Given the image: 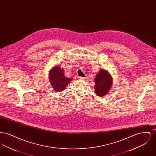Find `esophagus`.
<instances>
[{
  "label": "esophagus",
  "instance_id": "obj_1",
  "mask_svg": "<svg viewBox=\"0 0 156 156\" xmlns=\"http://www.w3.org/2000/svg\"><path fill=\"white\" fill-rule=\"evenodd\" d=\"M78 79L81 80H87V77H82V76H80V77H78Z\"/></svg>",
  "mask_w": 156,
  "mask_h": 156
}]
</instances>
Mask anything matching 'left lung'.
Here are the masks:
<instances>
[{
  "label": "left lung",
  "instance_id": "left-lung-1",
  "mask_svg": "<svg viewBox=\"0 0 156 156\" xmlns=\"http://www.w3.org/2000/svg\"><path fill=\"white\" fill-rule=\"evenodd\" d=\"M95 93L99 97L106 95L111 88L112 80L111 76L105 69L101 70L95 79Z\"/></svg>",
  "mask_w": 156,
  "mask_h": 156
}]
</instances>
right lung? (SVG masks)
<instances>
[{"label":"right lung","mask_w":156,"mask_h":156,"mask_svg":"<svg viewBox=\"0 0 156 156\" xmlns=\"http://www.w3.org/2000/svg\"><path fill=\"white\" fill-rule=\"evenodd\" d=\"M49 74L50 82L52 85L54 90L57 92L64 90L67 85L72 81L71 78H68L64 76V71L59 67L52 68Z\"/></svg>","instance_id":"obj_1"}]
</instances>
